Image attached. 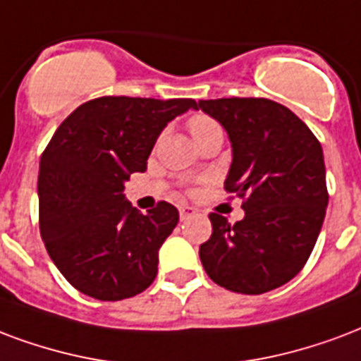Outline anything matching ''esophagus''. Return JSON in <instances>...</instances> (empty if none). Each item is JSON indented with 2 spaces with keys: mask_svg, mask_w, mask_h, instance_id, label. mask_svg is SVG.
Instances as JSON below:
<instances>
[{
  "mask_svg": "<svg viewBox=\"0 0 361 361\" xmlns=\"http://www.w3.org/2000/svg\"><path fill=\"white\" fill-rule=\"evenodd\" d=\"M197 214V210H195L193 207H188V204H183V207H180V218L181 220H188V218H191V216Z\"/></svg>",
  "mask_w": 361,
  "mask_h": 361,
  "instance_id": "esophagus-1",
  "label": "esophagus"
}]
</instances>
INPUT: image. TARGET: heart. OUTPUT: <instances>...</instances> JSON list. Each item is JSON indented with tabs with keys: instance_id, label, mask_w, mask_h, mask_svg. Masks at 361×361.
Masks as SVG:
<instances>
[{
	"instance_id": "b5f03b06",
	"label": "heart",
	"mask_w": 361,
	"mask_h": 361,
	"mask_svg": "<svg viewBox=\"0 0 361 361\" xmlns=\"http://www.w3.org/2000/svg\"><path fill=\"white\" fill-rule=\"evenodd\" d=\"M188 124L189 132H191V135H193L195 140H197L199 135H202V133L210 132V130H214V128H220L214 120L210 118V116H207V114H195V116L189 118Z\"/></svg>"
}]
</instances>
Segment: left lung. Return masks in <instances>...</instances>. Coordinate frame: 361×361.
I'll use <instances>...</instances> for the list:
<instances>
[{
    "label": "left lung",
    "instance_id": "obj_1",
    "mask_svg": "<svg viewBox=\"0 0 361 361\" xmlns=\"http://www.w3.org/2000/svg\"><path fill=\"white\" fill-rule=\"evenodd\" d=\"M226 128L233 162L224 189L243 199L245 218L208 216L212 235L199 248L208 277L243 295L281 287L314 250L329 201L317 137L287 106L266 97L199 101Z\"/></svg>",
    "mask_w": 361,
    "mask_h": 361
}]
</instances>
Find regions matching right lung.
<instances>
[{
	"label": "right lung",
	"mask_w": 361,
	"mask_h": 361,
	"mask_svg": "<svg viewBox=\"0 0 361 361\" xmlns=\"http://www.w3.org/2000/svg\"><path fill=\"white\" fill-rule=\"evenodd\" d=\"M189 109L195 99L106 95L80 105L53 133L39 160V233L80 293L114 302L154 281L159 248L180 214L166 201L141 214L124 199V183L145 172L159 133Z\"/></svg>",
	"instance_id": "add662e5"
}]
</instances>
